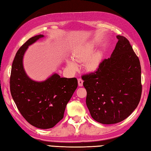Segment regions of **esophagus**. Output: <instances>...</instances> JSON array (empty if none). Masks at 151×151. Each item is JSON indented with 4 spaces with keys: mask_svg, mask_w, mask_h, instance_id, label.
Returning <instances> with one entry per match:
<instances>
[{
    "mask_svg": "<svg viewBox=\"0 0 151 151\" xmlns=\"http://www.w3.org/2000/svg\"><path fill=\"white\" fill-rule=\"evenodd\" d=\"M78 85L79 86H83V81L82 79L79 78L78 80Z\"/></svg>",
    "mask_w": 151,
    "mask_h": 151,
    "instance_id": "1",
    "label": "esophagus"
}]
</instances>
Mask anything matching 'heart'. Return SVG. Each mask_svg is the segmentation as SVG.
Segmentation results:
<instances>
[{"instance_id":"heart-1","label":"heart","mask_w":151,"mask_h":151,"mask_svg":"<svg viewBox=\"0 0 151 151\" xmlns=\"http://www.w3.org/2000/svg\"><path fill=\"white\" fill-rule=\"evenodd\" d=\"M95 45L89 40L78 45L73 52V57L77 62H85V68L89 73H94L99 69L103 55L99 51L94 52ZM73 58L66 59V66L71 72H76L78 68V64Z\"/></svg>"}]
</instances>
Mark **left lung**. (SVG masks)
Instances as JSON below:
<instances>
[{
  "label": "left lung",
  "mask_w": 151,
  "mask_h": 151,
  "mask_svg": "<svg viewBox=\"0 0 151 151\" xmlns=\"http://www.w3.org/2000/svg\"><path fill=\"white\" fill-rule=\"evenodd\" d=\"M116 38L111 57L104 59L95 73L82 77L91 115L104 124L127 119L137 107L142 93L139 58L126 38Z\"/></svg>",
  "instance_id": "obj_1"
}]
</instances>
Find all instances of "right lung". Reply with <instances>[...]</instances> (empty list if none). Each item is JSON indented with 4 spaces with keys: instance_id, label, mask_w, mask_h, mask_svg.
Listing matches in <instances>:
<instances>
[{
    "instance_id": "obj_1",
    "label": "right lung",
    "mask_w": 151,
    "mask_h": 151,
    "mask_svg": "<svg viewBox=\"0 0 151 151\" xmlns=\"http://www.w3.org/2000/svg\"><path fill=\"white\" fill-rule=\"evenodd\" d=\"M44 37L39 35L30 38L17 51L12 65L10 88L18 109L27 121L39 129H47L63 119L78 81L76 78H60L57 73L42 81H34L27 75L24 55L29 46Z\"/></svg>"
}]
</instances>
